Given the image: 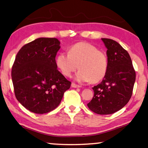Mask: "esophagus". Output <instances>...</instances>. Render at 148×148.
<instances>
[{
	"mask_svg": "<svg viewBox=\"0 0 148 148\" xmlns=\"http://www.w3.org/2000/svg\"><path fill=\"white\" fill-rule=\"evenodd\" d=\"M71 86H72V87H74V88H79V87H81L80 86H79V85H77V84H74V83H72Z\"/></svg>",
	"mask_w": 148,
	"mask_h": 148,
	"instance_id": "esophagus-1",
	"label": "esophagus"
}]
</instances>
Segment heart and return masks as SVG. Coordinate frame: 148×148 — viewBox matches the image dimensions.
<instances>
[{"instance_id": "b5f03b06", "label": "heart", "mask_w": 148, "mask_h": 148, "mask_svg": "<svg viewBox=\"0 0 148 148\" xmlns=\"http://www.w3.org/2000/svg\"><path fill=\"white\" fill-rule=\"evenodd\" d=\"M56 64L65 76L70 77L78 67L76 79L79 82H98L108 71V58L104 51L91 44L78 42L69 49L68 54L60 53Z\"/></svg>"}]
</instances>
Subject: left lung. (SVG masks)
Wrapping results in <instances>:
<instances>
[{"label":"left lung","mask_w":148,"mask_h":148,"mask_svg":"<svg viewBox=\"0 0 148 148\" xmlns=\"http://www.w3.org/2000/svg\"><path fill=\"white\" fill-rule=\"evenodd\" d=\"M107 48L108 71L101 84L92 87L94 96L87 106L97 114L115 113L129 101L136 72L129 54L116 41L102 38Z\"/></svg>","instance_id":"left-lung-1"}]
</instances>
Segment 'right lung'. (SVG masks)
Masks as SVG:
<instances>
[{
    "label": "right lung",
    "mask_w": 148,
    "mask_h": 148,
    "mask_svg": "<svg viewBox=\"0 0 148 148\" xmlns=\"http://www.w3.org/2000/svg\"><path fill=\"white\" fill-rule=\"evenodd\" d=\"M60 42L56 38H39L21 47L12 68L16 99L29 111L43 114L59 106L69 81L56 61Z\"/></svg>",
    "instance_id": "right-lung-1"
}]
</instances>
